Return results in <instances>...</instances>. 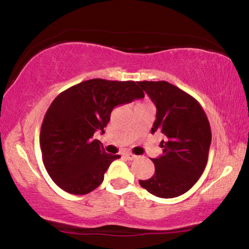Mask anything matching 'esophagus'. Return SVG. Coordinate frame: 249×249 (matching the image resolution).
I'll use <instances>...</instances> for the list:
<instances>
[{
    "label": "esophagus",
    "instance_id": "34e87169",
    "mask_svg": "<svg viewBox=\"0 0 249 249\" xmlns=\"http://www.w3.org/2000/svg\"><path fill=\"white\" fill-rule=\"evenodd\" d=\"M124 155H125V158L127 159V160H129V161H133V160H135V159L137 158L136 155L132 154V153H126V154H124Z\"/></svg>",
    "mask_w": 249,
    "mask_h": 249
}]
</instances>
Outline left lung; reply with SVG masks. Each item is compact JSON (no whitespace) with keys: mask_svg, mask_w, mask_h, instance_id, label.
Segmentation results:
<instances>
[{"mask_svg":"<svg viewBox=\"0 0 249 249\" xmlns=\"http://www.w3.org/2000/svg\"><path fill=\"white\" fill-rule=\"evenodd\" d=\"M157 107L151 132H160L163 154L153 159L155 173L140 180L141 187L159 198H176L194 187L206 168L211 129L196 99L168 81H139Z\"/></svg>","mask_w":249,"mask_h":249,"instance_id":"1","label":"left lung"}]
</instances>
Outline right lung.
Here are the masks:
<instances>
[{"mask_svg":"<svg viewBox=\"0 0 249 249\" xmlns=\"http://www.w3.org/2000/svg\"><path fill=\"white\" fill-rule=\"evenodd\" d=\"M144 97L134 81L90 79L59 94L40 132L43 164L53 182L71 195H87L103 182L120 155L106 153L95 132L107 126L118 105Z\"/></svg>","mask_w":249,"mask_h":249,"instance_id":"1","label":"right lung"}]
</instances>
